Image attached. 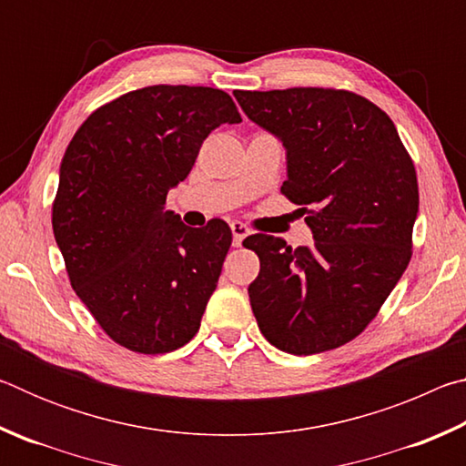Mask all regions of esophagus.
<instances>
[{
    "mask_svg": "<svg viewBox=\"0 0 466 466\" xmlns=\"http://www.w3.org/2000/svg\"><path fill=\"white\" fill-rule=\"evenodd\" d=\"M230 228H232V244H234V247H240L242 240L250 234L248 226L242 224V222H232Z\"/></svg>",
    "mask_w": 466,
    "mask_h": 466,
    "instance_id": "esophagus-1",
    "label": "esophagus"
}]
</instances>
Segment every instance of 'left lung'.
<instances>
[{"instance_id": "left-lung-1", "label": "left lung", "mask_w": 466, "mask_h": 466, "mask_svg": "<svg viewBox=\"0 0 466 466\" xmlns=\"http://www.w3.org/2000/svg\"><path fill=\"white\" fill-rule=\"evenodd\" d=\"M252 123L286 147L281 193L306 214L310 247L275 236L244 244L261 261L248 298L267 341L294 356L356 339L411 261L420 188L390 116L333 88L234 92Z\"/></svg>"}]
</instances>
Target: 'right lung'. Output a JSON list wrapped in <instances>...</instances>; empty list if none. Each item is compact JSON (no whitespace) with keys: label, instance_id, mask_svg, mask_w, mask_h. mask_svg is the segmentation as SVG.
<instances>
[{"label":"right lung","instance_id":"obj_1","mask_svg":"<svg viewBox=\"0 0 466 466\" xmlns=\"http://www.w3.org/2000/svg\"><path fill=\"white\" fill-rule=\"evenodd\" d=\"M240 121L224 90L160 84L106 102L69 141L53 234L74 291L115 343L156 356L199 330L232 230L185 226L167 195L205 137Z\"/></svg>","mask_w":466,"mask_h":466}]
</instances>
